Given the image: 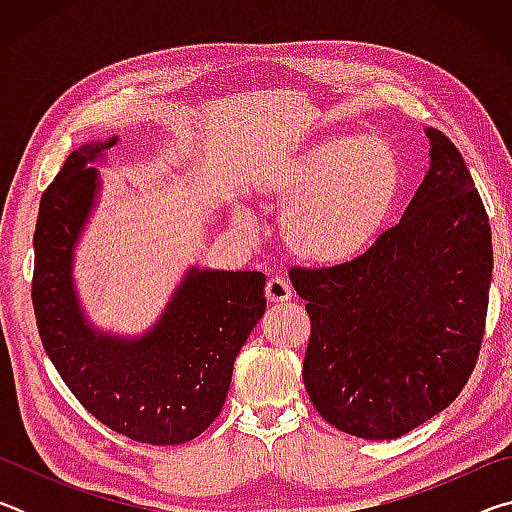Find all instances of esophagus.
Here are the masks:
<instances>
[{"instance_id":"34e87169","label":"esophagus","mask_w":512,"mask_h":512,"mask_svg":"<svg viewBox=\"0 0 512 512\" xmlns=\"http://www.w3.org/2000/svg\"><path fill=\"white\" fill-rule=\"evenodd\" d=\"M291 298V287L284 277H271L266 282V300L268 302H287Z\"/></svg>"}]
</instances>
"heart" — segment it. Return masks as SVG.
Listing matches in <instances>:
<instances>
[{"label":"heart","mask_w":512,"mask_h":512,"mask_svg":"<svg viewBox=\"0 0 512 512\" xmlns=\"http://www.w3.org/2000/svg\"><path fill=\"white\" fill-rule=\"evenodd\" d=\"M404 185L395 146L381 137L329 135L307 144L268 183L287 212L282 241L293 257L343 266L375 244Z\"/></svg>","instance_id":"heart-1"}]
</instances>
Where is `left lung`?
<instances>
[{
  "mask_svg": "<svg viewBox=\"0 0 512 512\" xmlns=\"http://www.w3.org/2000/svg\"><path fill=\"white\" fill-rule=\"evenodd\" d=\"M427 137L431 167L400 223L350 264L289 271L311 320L309 400L366 440L400 438L447 409L485 332L488 214L452 140L436 128Z\"/></svg>",
  "mask_w": 512,
  "mask_h": 512,
  "instance_id": "8db88e82",
  "label": "left lung"
}]
</instances>
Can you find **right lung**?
Listing matches in <instances>:
<instances>
[{
	"instance_id": "obj_1",
	"label": "right lung",
	"mask_w": 512,
	"mask_h": 512,
	"mask_svg": "<svg viewBox=\"0 0 512 512\" xmlns=\"http://www.w3.org/2000/svg\"><path fill=\"white\" fill-rule=\"evenodd\" d=\"M115 144L112 137L69 153L40 198L31 282L36 323L58 375L94 418L137 443L180 445L221 413L237 354L266 311V277L192 268L142 339H115L85 323L72 257L99 187L88 164Z\"/></svg>"
}]
</instances>
